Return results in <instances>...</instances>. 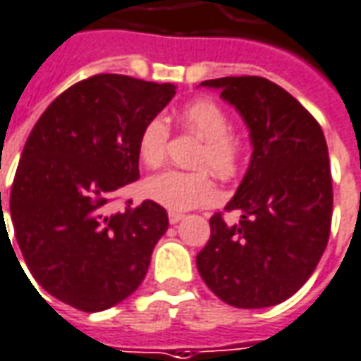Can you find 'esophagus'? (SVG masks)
Wrapping results in <instances>:
<instances>
[{
	"mask_svg": "<svg viewBox=\"0 0 361 361\" xmlns=\"http://www.w3.org/2000/svg\"><path fill=\"white\" fill-rule=\"evenodd\" d=\"M183 217H185L183 213H178V212H170V213H168V219H170L171 225H176V223H180L181 219H183Z\"/></svg>",
	"mask_w": 361,
	"mask_h": 361,
	"instance_id": "obj_1",
	"label": "esophagus"
}]
</instances>
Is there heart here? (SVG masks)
Here are the masks:
<instances>
[{
  "label": "heart",
  "mask_w": 361,
  "mask_h": 361,
  "mask_svg": "<svg viewBox=\"0 0 361 361\" xmlns=\"http://www.w3.org/2000/svg\"><path fill=\"white\" fill-rule=\"evenodd\" d=\"M181 128L203 140L195 156L197 168L207 170H168L144 181V193L149 200L171 212H188L212 203L217 195L209 170L223 181L235 180L245 164V146L235 136L227 112L212 98H193L178 112ZM170 128L161 118L148 120L138 136V156L142 164L156 170L168 158Z\"/></svg>",
  "instance_id": "obj_1"
}]
</instances>
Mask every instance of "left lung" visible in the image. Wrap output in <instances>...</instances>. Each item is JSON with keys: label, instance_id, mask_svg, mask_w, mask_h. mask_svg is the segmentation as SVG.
<instances>
[{"label": "left lung", "instance_id": "1", "mask_svg": "<svg viewBox=\"0 0 361 361\" xmlns=\"http://www.w3.org/2000/svg\"><path fill=\"white\" fill-rule=\"evenodd\" d=\"M201 87L221 90L241 114L251 164L227 212L215 213L197 271L223 302L264 308L290 298L314 273L332 223V176L324 132L284 88L263 77H223Z\"/></svg>", "mask_w": 361, "mask_h": 361}]
</instances>
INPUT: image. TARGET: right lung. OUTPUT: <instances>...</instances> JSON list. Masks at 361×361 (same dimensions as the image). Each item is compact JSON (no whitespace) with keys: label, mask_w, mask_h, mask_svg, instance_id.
I'll return each instance as SVG.
<instances>
[{"label":"right lung","mask_w":361,"mask_h":361,"mask_svg":"<svg viewBox=\"0 0 361 361\" xmlns=\"http://www.w3.org/2000/svg\"><path fill=\"white\" fill-rule=\"evenodd\" d=\"M173 94L170 82L94 75L59 94L31 130L9 213L29 271L61 302L106 310L148 273L168 213L149 200L110 212L109 201L140 178V130Z\"/></svg>","instance_id":"obj_1"}]
</instances>
